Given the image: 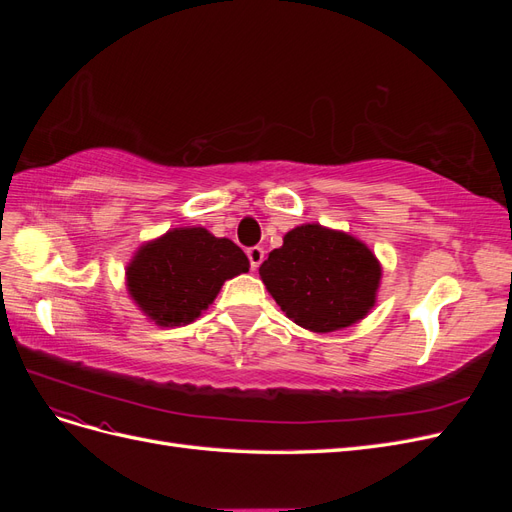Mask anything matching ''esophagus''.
Returning a JSON list of instances; mask_svg holds the SVG:
<instances>
[{
    "label": "esophagus",
    "instance_id": "34e87169",
    "mask_svg": "<svg viewBox=\"0 0 512 512\" xmlns=\"http://www.w3.org/2000/svg\"><path fill=\"white\" fill-rule=\"evenodd\" d=\"M247 258H250V267H252V269H258L260 262L265 260V250H262L260 245L247 247Z\"/></svg>",
    "mask_w": 512,
    "mask_h": 512
}]
</instances>
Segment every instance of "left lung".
<instances>
[{
    "label": "left lung",
    "instance_id": "1",
    "mask_svg": "<svg viewBox=\"0 0 512 512\" xmlns=\"http://www.w3.org/2000/svg\"><path fill=\"white\" fill-rule=\"evenodd\" d=\"M258 273L282 312L316 333L361 320L374 307L382 275L367 245L318 224L290 230Z\"/></svg>",
    "mask_w": 512,
    "mask_h": 512
}]
</instances>
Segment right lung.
I'll use <instances>...</instances> for the list:
<instances>
[{
  "label": "right lung",
  "mask_w": 512,
  "mask_h": 512,
  "mask_svg": "<svg viewBox=\"0 0 512 512\" xmlns=\"http://www.w3.org/2000/svg\"><path fill=\"white\" fill-rule=\"evenodd\" d=\"M250 269L239 245L205 228H175L138 250L128 267V290L160 327L196 320L230 277Z\"/></svg>",
  "instance_id": "obj_1"
}]
</instances>
